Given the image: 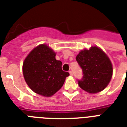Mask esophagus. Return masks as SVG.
Masks as SVG:
<instances>
[{
	"mask_svg": "<svg viewBox=\"0 0 127 127\" xmlns=\"http://www.w3.org/2000/svg\"><path fill=\"white\" fill-rule=\"evenodd\" d=\"M69 74H70V76H73V73H72V71H71V70H70V71H69Z\"/></svg>",
	"mask_w": 127,
	"mask_h": 127,
	"instance_id": "1",
	"label": "esophagus"
}]
</instances>
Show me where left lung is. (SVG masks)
I'll return each instance as SVG.
<instances>
[{
    "instance_id": "8db88e82",
    "label": "left lung",
    "mask_w": 127,
    "mask_h": 127,
    "mask_svg": "<svg viewBox=\"0 0 127 127\" xmlns=\"http://www.w3.org/2000/svg\"><path fill=\"white\" fill-rule=\"evenodd\" d=\"M76 59L83 72L82 80H78L82 90L96 94L107 86L112 77V64L100 48L94 46L82 50Z\"/></svg>"
}]
</instances>
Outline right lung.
Returning <instances> with one entry per match:
<instances>
[{"label": "right lung", "instance_id": "1", "mask_svg": "<svg viewBox=\"0 0 127 127\" xmlns=\"http://www.w3.org/2000/svg\"><path fill=\"white\" fill-rule=\"evenodd\" d=\"M56 53L45 44L34 48L23 63V74L32 91L50 97L59 91L69 76L62 70V62L55 59Z\"/></svg>", "mask_w": 127, "mask_h": 127}]
</instances>
